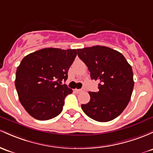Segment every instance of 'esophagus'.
Instances as JSON below:
<instances>
[{
    "label": "esophagus",
    "mask_w": 153,
    "mask_h": 153,
    "mask_svg": "<svg viewBox=\"0 0 153 153\" xmlns=\"http://www.w3.org/2000/svg\"><path fill=\"white\" fill-rule=\"evenodd\" d=\"M75 91L77 92V93H81V92L85 91V88H81V89H75Z\"/></svg>",
    "instance_id": "obj_1"
}]
</instances>
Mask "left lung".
Listing matches in <instances>:
<instances>
[{
	"label": "left lung",
	"mask_w": 153,
	"mask_h": 153,
	"mask_svg": "<svg viewBox=\"0 0 153 153\" xmlns=\"http://www.w3.org/2000/svg\"><path fill=\"white\" fill-rule=\"evenodd\" d=\"M78 56L88 67L92 80H98L99 91L88 92V103L81 105L86 115L99 122H107L120 115L128 105L134 82L131 66L121 53L106 46L77 49Z\"/></svg>",
	"instance_id": "1"
}]
</instances>
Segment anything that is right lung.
Listing matches in <instances>:
<instances>
[{"mask_svg":"<svg viewBox=\"0 0 153 153\" xmlns=\"http://www.w3.org/2000/svg\"><path fill=\"white\" fill-rule=\"evenodd\" d=\"M75 49L46 48L27 55L17 68L15 86L20 103L34 118L46 120L62 111L65 99L73 93L62 81L68 79Z\"/></svg>","mask_w":153,"mask_h":153,"instance_id":"right-lung-1","label":"right lung"}]
</instances>
